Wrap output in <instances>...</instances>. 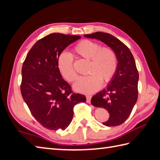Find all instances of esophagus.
Masks as SVG:
<instances>
[{"label": "esophagus", "instance_id": "1", "mask_svg": "<svg viewBox=\"0 0 160 160\" xmlns=\"http://www.w3.org/2000/svg\"><path fill=\"white\" fill-rule=\"evenodd\" d=\"M87 102L90 103L91 102V96H87Z\"/></svg>", "mask_w": 160, "mask_h": 160}]
</instances>
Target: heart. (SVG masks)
Here are the masks:
<instances>
[{
	"instance_id": "1",
	"label": "heart",
	"mask_w": 160,
	"mask_h": 160,
	"mask_svg": "<svg viewBox=\"0 0 160 160\" xmlns=\"http://www.w3.org/2000/svg\"><path fill=\"white\" fill-rule=\"evenodd\" d=\"M73 53L84 60H89L87 76L81 77L73 84L78 92L90 94L100 88L102 83L108 82L113 78L118 68L116 53L110 47H102L97 42L83 40L74 47ZM58 69L68 82H73L77 73L73 60L66 52L60 54L57 60Z\"/></svg>"
}]
</instances>
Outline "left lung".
Returning a JSON list of instances; mask_svg holds the SVG:
<instances>
[{
  "mask_svg": "<svg viewBox=\"0 0 160 160\" xmlns=\"http://www.w3.org/2000/svg\"><path fill=\"white\" fill-rule=\"evenodd\" d=\"M84 36L100 40L116 53L118 62L115 74L105 89L92 97L91 103L109 113L104 125H120L129 117L138 100L139 73L133 56L128 47L110 33L96 32Z\"/></svg>",
  "mask_w": 160,
  "mask_h": 160,
  "instance_id": "8db88e82",
  "label": "left lung"
}]
</instances>
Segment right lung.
<instances>
[{
	"label": "right lung",
	"mask_w": 160,
	"mask_h": 160,
	"mask_svg": "<svg viewBox=\"0 0 160 160\" xmlns=\"http://www.w3.org/2000/svg\"><path fill=\"white\" fill-rule=\"evenodd\" d=\"M80 36L51 33L29 50L22 67L20 91L31 113L42 127L64 130L71 123L73 107L86 97L75 93L58 69L60 54Z\"/></svg>",
	"instance_id": "obj_1"
}]
</instances>
